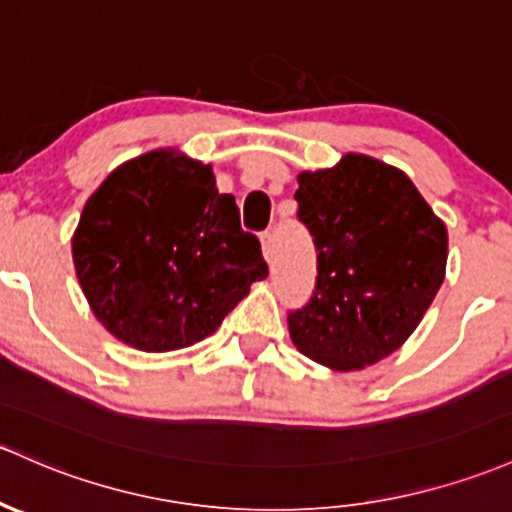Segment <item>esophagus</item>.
Listing matches in <instances>:
<instances>
[{"instance_id": "obj_1", "label": "esophagus", "mask_w": 512, "mask_h": 512, "mask_svg": "<svg viewBox=\"0 0 512 512\" xmlns=\"http://www.w3.org/2000/svg\"><path fill=\"white\" fill-rule=\"evenodd\" d=\"M261 246H263V256H266V261H271L273 258V234L271 232L261 234Z\"/></svg>"}]
</instances>
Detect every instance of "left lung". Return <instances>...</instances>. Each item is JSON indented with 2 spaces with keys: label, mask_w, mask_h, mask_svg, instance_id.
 <instances>
[{
  "label": "left lung",
  "mask_w": 512,
  "mask_h": 512,
  "mask_svg": "<svg viewBox=\"0 0 512 512\" xmlns=\"http://www.w3.org/2000/svg\"><path fill=\"white\" fill-rule=\"evenodd\" d=\"M298 219L317 249V283L288 312L298 351L334 371L393 354L425 317L447 268V227L403 170L346 153L298 175Z\"/></svg>",
  "instance_id": "8db88e82"
}]
</instances>
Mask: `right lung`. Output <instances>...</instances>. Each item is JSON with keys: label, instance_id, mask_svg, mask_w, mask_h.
I'll return each mask as SVG.
<instances>
[{"label": "right lung", "instance_id": "obj_1", "mask_svg": "<svg viewBox=\"0 0 512 512\" xmlns=\"http://www.w3.org/2000/svg\"><path fill=\"white\" fill-rule=\"evenodd\" d=\"M73 263L97 320L141 351L210 337L268 276L234 195H219L212 166L173 148L131 158L92 192Z\"/></svg>", "mask_w": 512, "mask_h": 512}]
</instances>
